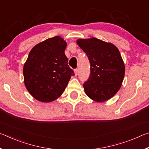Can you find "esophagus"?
Returning <instances> with one entry per match:
<instances>
[{
  "label": "esophagus",
  "instance_id": "34e87169",
  "mask_svg": "<svg viewBox=\"0 0 149 149\" xmlns=\"http://www.w3.org/2000/svg\"><path fill=\"white\" fill-rule=\"evenodd\" d=\"M77 73H78L77 69H75V70H74V74H75V76H77Z\"/></svg>",
  "mask_w": 149,
  "mask_h": 149
}]
</instances>
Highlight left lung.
I'll list each match as a JSON object with an SVG mask.
<instances>
[{"label":"left lung","instance_id":"obj_1","mask_svg":"<svg viewBox=\"0 0 149 149\" xmlns=\"http://www.w3.org/2000/svg\"><path fill=\"white\" fill-rule=\"evenodd\" d=\"M89 60L90 76L84 84L86 95L97 102L114 96L122 85L125 65L118 48L97 38L77 41Z\"/></svg>","mask_w":149,"mask_h":149}]
</instances>
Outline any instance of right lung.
Listing matches in <instances>:
<instances>
[{"mask_svg":"<svg viewBox=\"0 0 149 149\" xmlns=\"http://www.w3.org/2000/svg\"><path fill=\"white\" fill-rule=\"evenodd\" d=\"M66 45L62 37L56 36L35 45L29 52L24 65V84L39 101L58 99L74 75L64 53Z\"/></svg>","mask_w":149,"mask_h":149,"instance_id":"obj_1","label":"right lung"}]
</instances>
